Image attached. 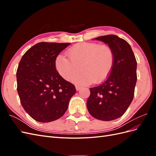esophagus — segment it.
I'll list each match as a JSON object with an SVG mask.
<instances>
[{"label": "esophagus", "instance_id": "esophagus-1", "mask_svg": "<svg viewBox=\"0 0 156 156\" xmlns=\"http://www.w3.org/2000/svg\"><path fill=\"white\" fill-rule=\"evenodd\" d=\"M82 87L81 86H79V85H76L75 86V88H76L77 90H79L80 89H81Z\"/></svg>", "mask_w": 156, "mask_h": 156}]
</instances>
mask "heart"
<instances>
[{"mask_svg": "<svg viewBox=\"0 0 156 156\" xmlns=\"http://www.w3.org/2000/svg\"><path fill=\"white\" fill-rule=\"evenodd\" d=\"M68 56L69 58L62 55L57 56L55 67L63 79H72L76 84L102 83L109 76L114 66V52L107 45L81 42L72 47ZM80 67L83 72L75 76Z\"/></svg>", "mask_w": 156, "mask_h": 156, "instance_id": "1", "label": "heart"}]
</instances>
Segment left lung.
I'll use <instances>...</instances> for the list:
<instances>
[{
    "instance_id": "8db88e82",
    "label": "left lung",
    "mask_w": 156,
    "mask_h": 156,
    "mask_svg": "<svg viewBox=\"0 0 156 156\" xmlns=\"http://www.w3.org/2000/svg\"><path fill=\"white\" fill-rule=\"evenodd\" d=\"M108 44L115 55L111 72L100 85L90 88L88 111L94 118L110 121L123 115L133 100L136 82V61L130 45L113 34L95 38Z\"/></svg>"
}]
</instances>
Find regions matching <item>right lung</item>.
Returning <instances> with one entry per match:
<instances>
[{"instance_id": "right-lung-1", "label": "right lung", "mask_w": 156, "mask_h": 156, "mask_svg": "<svg viewBox=\"0 0 156 156\" xmlns=\"http://www.w3.org/2000/svg\"><path fill=\"white\" fill-rule=\"evenodd\" d=\"M69 43L36 44L23 55L19 64L17 90L25 111L33 119L49 122L62 117L76 89L60 76L55 60Z\"/></svg>"}]
</instances>
